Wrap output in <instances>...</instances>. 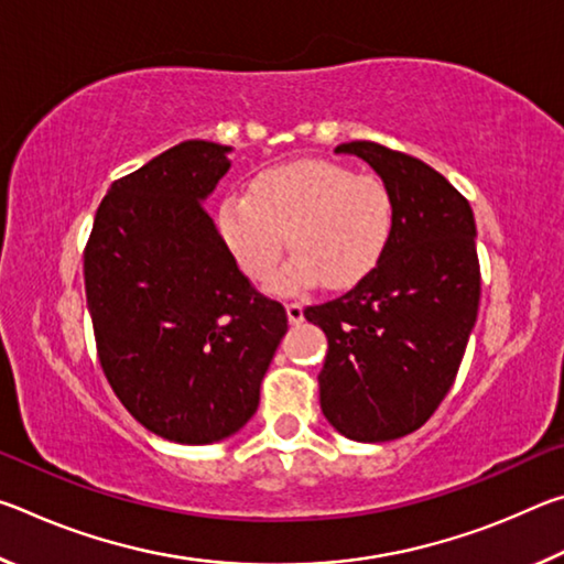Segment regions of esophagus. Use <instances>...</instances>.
Masks as SVG:
<instances>
[{
  "mask_svg": "<svg viewBox=\"0 0 564 564\" xmlns=\"http://www.w3.org/2000/svg\"><path fill=\"white\" fill-rule=\"evenodd\" d=\"M285 313H289V321L293 323V326H299V323L303 321V305L301 303H289V305H285Z\"/></svg>",
  "mask_w": 564,
  "mask_h": 564,
  "instance_id": "34e87169",
  "label": "esophagus"
}]
</instances>
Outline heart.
Wrapping results in <instances>:
<instances>
[{"mask_svg": "<svg viewBox=\"0 0 564 564\" xmlns=\"http://www.w3.org/2000/svg\"><path fill=\"white\" fill-rule=\"evenodd\" d=\"M218 226L253 283L273 279L289 236L293 259L275 279V291L299 293L318 281L343 291L383 261L395 228V202L380 176L303 159L256 174L251 194H226Z\"/></svg>", "mask_w": 564, "mask_h": 564, "instance_id": "obj_1", "label": "heart"}]
</instances>
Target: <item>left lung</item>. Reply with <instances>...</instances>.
Returning a JSON list of instances; mask_svg holds the SVG:
<instances>
[{"label": "left lung", "mask_w": 564, "mask_h": 564, "mask_svg": "<svg viewBox=\"0 0 564 564\" xmlns=\"http://www.w3.org/2000/svg\"><path fill=\"white\" fill-rule=\"evenodd\" d=\"M336 154L386 181L395 228L373 273L303 316L328 338L323 415L350 441L386 443L417 431L460 368L480 303L475 216L451 181L403 151L350 141Z\"/></svg>", "instance_id": "1"}]
</instances>
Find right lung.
Listing matches in <instances>:
<instances>
[{
    "label": "right lung",
    "mask_w": 564,
    "mask_h": 564,
    "mask_svg": "<svg viewBox=\"0 0 564 564\" xmlns=\"http://www.w3.org/2000/svg\"><path fill=\"white\" fill-rule=\"evenodd\" d=\"M228 151L181 141L113 181L84 251L104 376L147 431L181 445L241 431L289 330L283 305L238 271L204 208Z\"/></svg>",
    "instance_id": "obj_1"
}]
</instances>
